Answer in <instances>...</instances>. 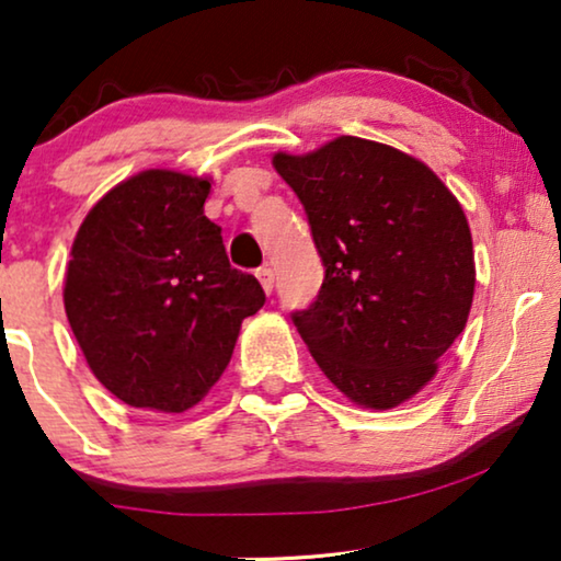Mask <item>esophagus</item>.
<instances>
[{"label": "esophagus", "instance_id": "34e87169", "mask_svg": "<svg viewBox=\"0 0 561 561\" xmlns=\"http://www.w3.org/2000/svg\"><path fill=\"white\" fill-rule=\"evenodd\" d=\"M255 275H257L260 286H263L265 294H273V283H275V275H273L271 267H257Z\"/></svg>", "mask_w": 561, "mask_h": 561}]
</instances>
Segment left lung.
Masks as SVG:
<instances>
[{
    "label": "left lung",
    "instance_id": "obj_1",
    "mask_svg": "<svg viewBox=\"0 0 561 561\" xmlns=\"http://www.w3.org/2000/svg\"><path fill=\"white\" fill-rule=\"evenodd\" d=\"M309 217L324 283L290 319L321 373L365 409H393L436 375L474 294L472 234L432 168L363 137L273 158Z\"/></svg>",
    "mask_w": 561,
    "mask_h": 561
}]
</instances>
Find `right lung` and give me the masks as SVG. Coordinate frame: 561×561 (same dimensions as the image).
<instances>
[{"instance_id": "right-lung-1", "label": "right lung", "mask_w": 561, "mask_h": 561, "mask_svg": "<svg viewBox=\"0 0 561 561\" xmlns=\"http://www.w3.org/2000/svg\"><path fill=\"white\" fill-rule=\"evenodd\" d=\"M211 183L142 171L87 214L66 271L68 324L102 386L135 409L183 413L232 357L265 304L204 217Z\"/></svg>"}]
</instances>
